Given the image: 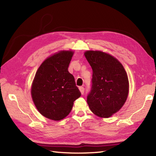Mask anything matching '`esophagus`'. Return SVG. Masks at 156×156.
<instances>
[{
	"label": "esophagus",
	"mask_w": 156,
	"mask_h": 156,
	"mask_svg": "<svg viewBox=\"0 0 156 156\" xmlns=\"http://www.w3.org/2000/svg\"><path fill=\"white\" fill-rule=\"evenodd\" d=\"M79 90H80V91L82 94H84V87H79Z\"/></svg>",
	"instance_id": "34e87169"
}]
</instances>
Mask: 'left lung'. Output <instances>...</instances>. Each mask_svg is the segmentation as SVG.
Returning <instances> with one entry per match:
<instances>
[{
    "mask_svg": "<svg viewBox=\"0 0 156 156\" xmlns=\"http://www.w3.org/2000/svg\"><path fill=\"white\" fill-rule=\"evenodd\" d=\"M84 54L92 69V90L87 97L89 108L99 117H110L127 101V72L121 63L108 53L88 50Z\"/></svg>",
    "mask_w": 156,
    "mask_h": 156,
    "instance_id": "1",
    "label": "left lung"
}]
</instances>
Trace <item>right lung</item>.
<instances>
[{"label":"right lung","instance_id":"add662e5","mask_svg":"<svg viewBox=\"0 0 156 156\" xmlns=\"http://www.w3.org/2000/svg\"><path fill=\"white\" fill-rule=\"evenodd\" d=\"M74 51L62 50L49 56L36 72L31 94L37 111L44 117L58 121L71 112L81 96L74 76L68 72Z\"/></svg>","mask_w":156,"mask_h":156}]
</instances>
